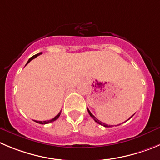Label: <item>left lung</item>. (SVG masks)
Returning <instances> with one entry per match:
<instances>
[{"instance_id":"8db88e82","label":"left lung","mask_w":160,"mask_h":160,"mask_svg":"<svg viewBox=\"0 0 160 160\" xmlns=\"http://www.w3.org/2000/svg\"><path fill=\"white\" fill-rule=\"evenodd\" d=\"M87 110H88V112H89V114H90V117H91L92 118H93V119L94 120V121H96L97 123H98V124H102V125L105 126V127H111L110 125H108V124H104V123H102V122H101V121H99V120L97 119L96 117H95L94 116H93V114H92L91 112H90V111L89 110V109H87ZM132 116H133V115H132ZM131 117H130V118H131ZM130 118H129V119H130Z\"/></svg>"}]
</instances>
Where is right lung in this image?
I'll use <instances>...</instances> for the list:
<instances>
[{
    "label": "right lung",
    "instance_id": "obj_1",
    "mask_svg": "<svg viewBox=\"0 0 160 160\" xmlns=\"http://www.w3.org/2000/svg\"><path fill=\"white\" fill-rule=\"evenodd\" d=\"M40 54H42V52H40V53H39V54H36V55H33V56L32 57H31L30 58H29L28 59V62L27 63H26V65H27L28 63L29 62H31V61H32V59H33V58H36V57L37 56H39V55H40ZM25 65V66H26ZM60 114H61V111H60L59 112H58V114L57 116H55V117H54L53 119H51V120H49V121H36V123H39V124H48V123H51V122H53V121H56L57 119H58V117H59V116H60Z\"/></svg>",
    "mask_w": 160,
    "mask_h": 160
}]
</instances>
